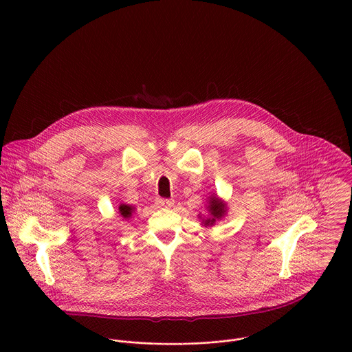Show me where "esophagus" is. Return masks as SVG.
Returning a JSON list of instances; mask_svg holds the SVG:
<instances>
[{
    "instance_id": "34e87169",
    "label": "esophagus",
    "mask_w": 352,
    "mask_h": 352,
    "mask_svg": "<svg viewBox=\"0 0 352 352\" xmlns=\"http://www.w3.org/2000/svg\"><path fill=\"white\" fill-rule=\"evenodd\" d=\"M173 205H174V202L170 199H164V197L156 199V206L160 209H167V208H171Z\"/></svg>"
}]
</instances>
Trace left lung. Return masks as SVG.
<instances>
[{"mask_svg":"<svg viewBox=\"0 0 352 352\" xmlns=\"http://www.w3.org/2000/svg\"><path fill=\"white\" fill-rule=\"evenodd\" d=\"M209 212H210V219H208L205 221V224H213L216 220L221 219L226 213V206L223 205V202H220L216 196H213L209 200Z\"/></svg>","mask_w":352,"mask_h":352,"instance_id":"left-lung-1","label":"left lung"}]
</instances>
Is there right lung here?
<instances>
[{"label":"right lung","instance_id":"right-lung-1","mask_svg":"<svg viewBox=\"0 0 352 352\" xmlns=\"http://www.w3.org/2000/svg\"><path fill=\"white\" fill-rule=\"evenodd\" d=\"M120 213H121V216L122 217H131V214H132V208L131 206H128V205H121L120 206Z\"/></svg>","mask_w":352,"mask_h":352}]
</instances>
